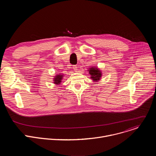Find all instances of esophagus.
Wrapping results in <instances>:
<instances>
[{"mask_svg": "<svg viewBox=\"0 0 156 156\" xmlns=\"http://www.w3.org/2000/svg\"><path fill=\"white\" fill-rule=\"evenodd\" d=\"M73 69H74V70H75V72H77L78 70V66H77L76 65H74V66H73Z\"/></svg>", "mask_w": 156, "mask_h": 156, "instance_id": "34e87169", "label": "esophagus"}]
</instances>
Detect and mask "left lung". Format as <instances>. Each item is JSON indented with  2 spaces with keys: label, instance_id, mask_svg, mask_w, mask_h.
<instances>
[{
  "label": "left lung",
  "instance_id": "1",
  "mask_svg": "<svg viewBox=\"0 0 156 156\" xmlns=\"http://www.w3.org/2000/svg\"><path fill=\"white\" fill-rule=\"evenodd\" d=\"M89 73L91 75V78L94 81H98L101 80V78L102 76V72L97 67H92L90 68L88 70Z\"/></svg>",
  "mask_w": 156,
  "mask_h": 156
}]
</instances>
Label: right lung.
Masks as SVG:
<instances>
[{
	"mask_svg": "<svg viewBox=\"0 0 156 156\" xmlns=\"http://www.w3.org/2000/svg\"><path fill=\"white\" fill-rule=\"evenodd\" d=\"M63 75H61V74H58L57 75H55V76H54V83H55L57 85L60 84L62 82V79H63Z\"/></svg>",
	"mask_w": 156,
	"mask_h": 156,
	"instance_id": "1",
	"label": "right lung"
}]
</instances>
